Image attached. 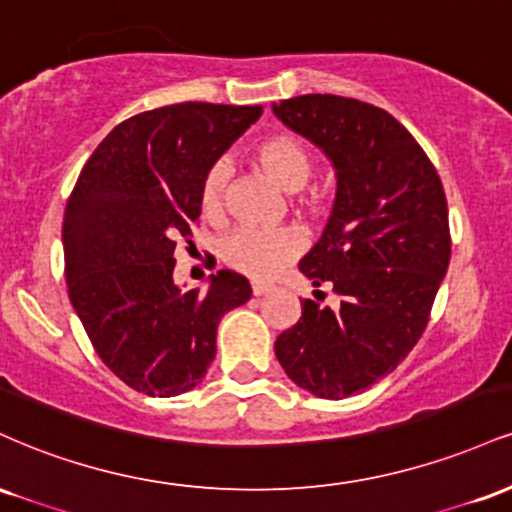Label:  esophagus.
I'll list each match as a JSON object with an SVG mask.
<instances>
[{
  "label": "esophagus",
  "instance_id": "obj_1",
  "mask_svg": "<svg viewBox=\"0 0 512 512\" xmlns=\"http://www.w3.org/2000/svg\"><path fill=\"white\" fill-rule=\"evenodd\" d=\"M269 289H272L269 284H260V281H255V284H252V296H264Z\"/></svg>",
  "mask_w": 512,
  "mask_h": 512
}]
</instances>
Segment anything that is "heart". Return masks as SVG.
<instances>
[{
	"label": "heart",
	"mask_w": 512,
	"mask_h": 512,
	"mask_svg": "<svg viewBox=\"0 0 512 512\" xmlns=\"http://www.w3.org/2000/svg\"><path fill=\"white\" fill-rule=\"evenodd\" d=\"M255 166L264 170L276 185L293 192V204L305 214H320L327 204V195L317 187H308L313 178L315 156L303 139L291 132H274L252 144ZM231 170L223 161L211 163L199 182V209L204 219H221L226 209ZM305 248L303 233L298 228H276V231H255L240 228L221 240V260L236 272L252 279H272L301 255Z\"/></svg>",
	"instance_id": "1"
}]
</instances>
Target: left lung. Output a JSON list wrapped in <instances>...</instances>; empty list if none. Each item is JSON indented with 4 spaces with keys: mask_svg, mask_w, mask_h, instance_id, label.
Listing matches in <instances>:
<instances>
[{
    "mask_svg": "<svg viewBox=\"0 0 512 512\" xmlns=\"http://www.w3.org/2000/svg\"><path fill=\"white\" fill-rule=\"evenodd\" d=\"M274 113L337 168L330 223L298 269L339 296L337 310L301 301L274 351L298 387L342 399L392 373L424 334L450 264L448 202L431 158L387 110L308 93Z\"/></svg>",
    "mask_w": 512,
    "mask_h": 512,
    "instance_id": "obj_1",
    "label": "left lung"
}]
</instances>
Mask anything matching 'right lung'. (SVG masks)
<instances>
[{
    "label": "right lung",
    "instance_id": "obj_1",
    "mask_svg": "<svg viewBox=\"0 0 512 512\" xmlns=\"http://www.w3.org/2000/svg\"><path fill=\"white\" fill-rule=\"evenodd\" d=\"M262 105L175 103L120 122L96 146L62 223L69 301L122 383L175 397L207 375L223 313L250 298L221 269L207 291L173 284L175 243L199 221V182Z\"/></svg>",
    "mask_w": 512,
    "mask_h": 512
}]
</instances>
